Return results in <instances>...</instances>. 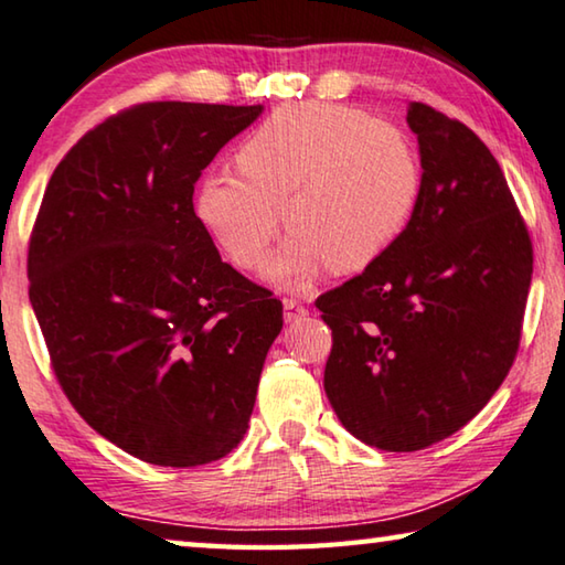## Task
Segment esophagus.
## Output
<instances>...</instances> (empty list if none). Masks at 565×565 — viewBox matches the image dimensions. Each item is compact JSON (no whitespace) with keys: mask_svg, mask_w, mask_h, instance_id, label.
I'll return each instance as SVG.
<instances>
[{"mask_svg":"<svg viewBox=\"0 0 565 565\" xmlns=\"http://www.w3.org/2000/svg\"><path fill=\"white\" fill-rule=\"evenodd\" d=\"M301 317H307V307L297 299H284V321H299Z\"/></svg>","mask_w":565,"mask_h":565,"instance_id":"1","label":"esophagus"}]
</instances>
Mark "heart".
Returning <instances> with one entry per match:
<instances>
[{"label": "heart", "mask_w": 565, "mask_h": 565, "mask_svg": "<svg viewBox=\"0 0 565 565\" xmlns=\"http://www.w3.org/2000/svg\"><path fill=\"white\" fill-rule=\"evenodd\" d=\"M238 173L213 170L195 211L231 262L258 271L281 228L291 236L271 279L303 286L329 266L360 274L390 254L423 193L417 148L356 107L301 103L276 110L236 150Z\"/></svg>", "instance_id": "1"}]
</instances>
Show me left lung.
<instances>
[{
    "label": "left lung",
    "mask_w": 565,
    "mask_h": 565,
    "mask_svg": "<svg viewBox=\"0 0 565 565\" xmlns=\"http://www.w3.org/2000/svg\"><path fill=\"white\" fill-rule=\"evenodd\" d=\"M407 122L423 193L387 256L317 299L331 329L324 390L356 440L415 452L458 433L515 362L533 244L468 125L425 103Z\"/></svg>",
    "instance_id": "8db88e82"
}]
</instances>
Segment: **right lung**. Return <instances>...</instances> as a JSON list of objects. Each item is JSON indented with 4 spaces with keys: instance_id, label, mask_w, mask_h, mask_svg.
<instances>
[{
    "instance_id": "add662e5",
    "label": "right lung",
    "mask_w": 565,
    "mask_h": 565,
    "mask_svg": "<svg viewBox=\"0 0 565 565\" xmlns=\"http://www.w3.org/2000/svg\"><path fill=\"white\" fill-rule=\"evenodd\" d=\"M262 105L140 103L85 132L52 173L26 276L52 372L105 440L163 468L244 440L271 291L234 266L193 211L201 170Z\"/></svg>"
}]
</instances>
